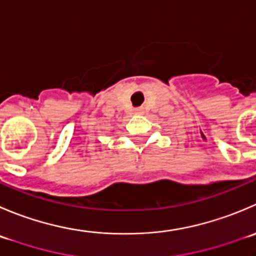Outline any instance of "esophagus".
<instances>
[{
	"mask_svg": "<svg viewBox=\"0 0 256 256\" xmlns=\"http://www.w3.org/2000/svg\"><path fill=\"white\" fill-rule=\"evenodd\" d=\"M135 112H136V114H142V112H144V108H136V110H135Z\"/></svg>",
	"mask_w": 256,
	"mask_h": 256,
	"instance_id": "1",
	"label": "esophagus"
}]
</instances>
